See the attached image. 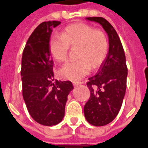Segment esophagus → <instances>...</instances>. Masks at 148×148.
<instances>
[{"label": "esophagus", "instance_id": "esophagus-1", "mask_svg": "<svg viewBox=\"0 0 148 148\" xmlns=\"http://www.w3.org/2000/svg\"><path fill=\"white\" fill-rule=\"evenodd\" d=\"M72 84H73V85L74 86H78V85H80V84H82L83 83L81 82V81H73Z\"/></svg>", "mask_w": 148, "mask_h": 148}]
</instances>
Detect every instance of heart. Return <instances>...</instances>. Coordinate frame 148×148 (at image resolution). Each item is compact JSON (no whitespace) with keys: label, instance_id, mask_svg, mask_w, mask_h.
Wrapping results in <instances>:
<instances>
[{"label":"heart","instance_id":"obj_1","mask_svg":"<svg viewBox=\"0 0 148 148\" xmlns=\"http://www.w3.org/2000/svg\"><path fill=\"white\" fill-rule=\"evenodd\" d=\"M69 45L78 46L79 60L65 63L60 69V76L79 80L90 73L92 67L102 64L108 53V40L102 31L85 23H76L63 29L61 36L53 34L49 39V51L56 61L65 60Z\"/></svg>","mask_w":148,"mask_h":148}]
</instances>
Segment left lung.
Returning <instances> with one entry per match:
<instances>
[{"mask_svg":"<svg viewBox=\"0 0 148 148\" xmlns=\"http://www.w3.org/2000/svg\"><path fill=\"white\" fill-rule=\"evenodd\" d=\"M102 26L108 37V52L95 76L87 83L91 96L84 108L87 121L104 126L118 115L126 92L127 69L122 44L112 25L103 17H86Z\"/></svg>","mask_w":148,"mask_h":148,"instance_id":"1","label":"left lung"}]
</instances>
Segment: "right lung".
<instances>
[{
    "instance_id": "right-lung-1",
    "label": "right lung",
    "mask_w": 148,
    "mask_h": 148,
    "mask_svg": "<svg viewBox=\"0 0 148 148\" xmlns=\"http://www.w3.org/2000/svg\"><path fill=\"white\" fill-rule=\"evenodd\" d=\"M60 24L53 21L39 25L29 36L22 55L23 98L32 119L45 126L62 121L68 96L73 89L70 81L54 80L49 42L52 29Z\"/></svg>"
}]
</instances>
